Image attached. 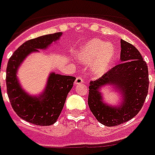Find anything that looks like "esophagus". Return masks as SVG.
I'll return each instance as SVG.
<instances>
[{
	"label": "esophagus",
	"instance_id": "obj_1",
	"mask_svg": "<svg viewBox=\"0 0 155 155\" xmlns=\"http://www.w3.org/2000/svg\"><path fill=\"white\" fill-rule=\"evenodd\" d=\"M83 82H84L83 78L81 77V76H79V77L76 78V80H75V81H74V84H75V85H77V84H82Z\"/></svg>",
	"mask_w": 155,
	"mask_h": 155
}]
</instances>
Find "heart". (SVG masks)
Masks as SVG:
<instances>
[{"label":"heart","mask_w":155,"mask_h":155,"mask_svg":"<svg viewBox=\"0 0 155 155\" xmlns=\"http://www.w3.org/2000/svg\"><path fill=\"white\" fill-rule=\"evenodd\" d=\"M115 54L113 47L98 39H93L82 47L79 56L81 61L93 64V72L101 74L106 71Z\"/></svg>","instance_id":"1"}]
</instances>
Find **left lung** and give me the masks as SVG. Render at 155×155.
<instances>
[{
    "label": "left lung",
    "mask_w": 155,
    "mask_h": 155,
    "mask_svg": "<svg viewBox=\"0 0 155 155\" xmlns=\"http://www.w3.org/2000/svg\"><path fill=\"white\" fill-rule=\"evenodd\" d=\"M121 63L113 67L102 77L91 81L89 86V104L95 118L107 127H115L132 119L144 105L149 89L148 66L140 51L129 42L121 40ZM111 84L124 96L121 106L103 103L99 89Z\"/></svg>",
    "instance_id": "left-lung-1"
}]
</instances>
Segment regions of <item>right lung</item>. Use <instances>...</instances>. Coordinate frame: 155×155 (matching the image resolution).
Listing matches in <instances>:
<instances>
[{
  "mask_svg": "<svg viewBox=\"0 0 155 155\" xmlns=\"http://www.w3.org/2000/svg\"><path fill=\"white\" fill-rule=\"evenodd\" d=\"M61 34H48L26 41L14 52L7 63L5 82L12 108L20 118L37 126H50L57 121L75 77L51 73L44 92L39 97H34L28 95L20 87L17 71L28 54L38 51L37 49L48 48L51 42L60 38Z\"/></svg>",
  "mask_w": 155,
  "mask_h": 155,
  "instance_id": "1",
  "label": "right lung"
}]
</instances>
